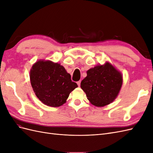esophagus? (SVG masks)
I'll return each instance as SVG.
<instances>
[{
	"mask_svg": "<svg viewBox=\"0 0 153 153\" xmlns=\"http://www.w3.org/2000/svg\"><path fill=\"white\" fill-rule=\"evenodd\" d=\"M80 82H81V81L80 80V81H78L76 83H77V84H78V87H80Z\"/></svg>",
	"mask_w": 153,
	"mask_h": 153,
	"instance_id": "obj_1",
	"label": "esophagus"
}]
</instances>
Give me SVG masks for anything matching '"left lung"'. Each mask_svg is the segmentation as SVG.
Here are the masks:
<instances>
[{"label":"left lung","mask_w":153,"mask_h":153,"mask_svg":"<svg viewBox=\"0 0 153 153\" xmlns=\"http://www.w3.org/2000/svg\"><path fill=\"white\" fill-rule=\"evenodd\" d=\"M123 84L121 73L106 62L87 71V76L80 84L90 103L96 106H104L117 98Z\"/></svg>","instance_id":"1"}]
</instances>
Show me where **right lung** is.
Segmentation results:
<instances>
[{
    "mask_svg": "<svg viewBox=\"0 0 153 153\" xmlns=\"http://www.w3.org/2000/svg\"><path fill=\"white\" fill-rule=\"evenodd\" d=\"M30 80L38 99L52 107L65 103L70 92L78 87L65 68L50 61L39 60L34 63L30 71Z\"/></svg>",
    "mask_w": 153,
    "mask_h": 153,
    "instance_id": "obj_1",
    "label": "right lung"
}]
</instances>
